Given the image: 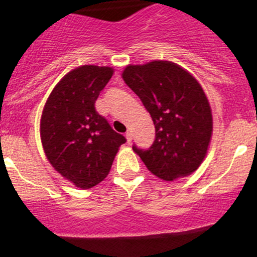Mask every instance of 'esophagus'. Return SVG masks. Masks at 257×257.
<instances>
[{
    "label": "esophagus",
    "instance_id": "1",
    "mask_svg": "<svg viewBox=\"0 0 257 257\" xmlns=\"http://www.w3.org/2000/svg\"><path fill=\"white\" fill-rule=\"evenodd\" d=\"M125 136H126V140H127V142L130 144V142L132 141V134H131V131H127V132H126Z\"/></svg>",
    "mask_w": 257,
    "mask_h": 257
}]
</instances>
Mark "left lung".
<instances>
[{
	"instance_id": "obj_1",
	"label": "left lung",
	"mask_w": 257,
	"mask_h": 257,
	"mask_svg": "<svg viewBox=\"0 0 257 257\" xmlns=\"http://www.w3.org/2000/svg\"><path fill=\"white\" fill-rule=\"evenodd\" d=\"M122 79L141 99L155 123L152 146L146 151L132 147L148 171L166 182L197 171L213 134L210 104L197 79L168 60L130 64Z\"/></svg>"
}]
</instances>
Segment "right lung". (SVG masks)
<instances>
[{
  "label": "right lung",
  "instance_id": "1",
  "mask_svg": "<svg viewBox=\"0 0 257 257\" xmlns=\"http://www.w3.org/2000/svg\"><path fill=\"white\" fill-rule=\"evenodd\" d=\"M113 74L110 67L81 65L65 74L47 99L41 140L47 160L65 179L89 189L109 174L122 135L95 110V101Z\"/></svg>",
  "mask_w": 257,
  "mask_h": 257
}]
</instances>
